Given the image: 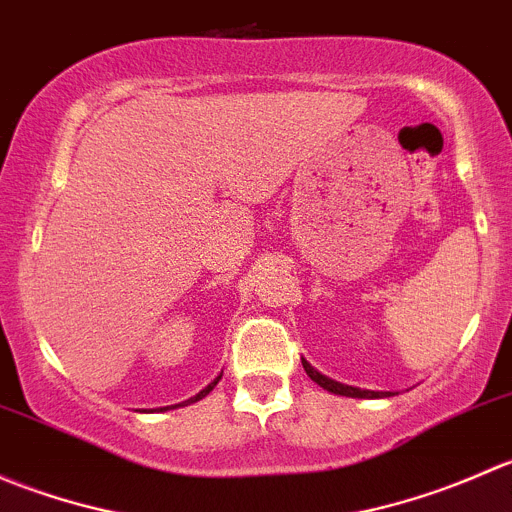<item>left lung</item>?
<instances>
[{"instance_id": "8db88e82", "label": "left lung", "mask_w": 512, "mask_h": 512, "mask_svg": "<svg viewBox=\"0 0 512 512\" xmlns=\"http://www.w3.org/2000/svg\"><path fill=\"white\" fill-rule=\"evenodd\" d=\"M302 366L304 371H307V376L312 381H317L322 389L332 391V394H339V396H352V399H381V396H391V391H366V389H356V386H347V384H339V381L329 379V376L319 374L317 369H314L309 361L302 359Z\"/></svg>"}]
</instances>
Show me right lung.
<instances>
[{"label": "right lung", "instance_id": "1", "mask_svg": "<svg viewBox=\"0 0 512 512\" xmlns=\"http://www.w3.org/2000/svg\"><path fill=\"white\" fill-rule=\"evenodd\" d=\"M220 376H223V374H220ZM220 376H218V379H215V381H213V384H208V386H205V389H203V391H200V394L190 396V399H188V401H183V404H175V406H188V404H195V401H200V399H203V396H208V394H210V391H213V389H215V384H218V381H220ZM175 406H173V409H175ZM165 409H168V406H165Z\"/></svg>", "mask_w": 512, "mask_h": 512}]
</instances>
